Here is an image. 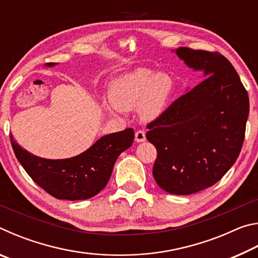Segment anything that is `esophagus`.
Here are the masks:
<instances>
[{
    "mask_svg": "<svg viewBox=\"0 0 258 258\" xmlns=\"http://www.w3.org/2000/svg\"><path fill=\"white\" fill-rule=\"evenodd\" d=\"M135 141L139 142V143L146 141V133H145V131L140 130V131H138V132H135Z\"/></svg>",
    "mask_w": 258,
    "mask_h": 258,
    "instance_id": "1",
    "label": "esophagus"
}]
</instances>
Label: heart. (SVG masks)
Returning <instances> with one entry per match:
<instances>
[{
	"label": "heart",
	"instance_id": "heart-1",
	"mask_svg": "<svg viewBox=\"0 0 258 258\" xmlns=\"http://www.w3.org/2000/svg\"><path fill=\"white\" fill-rule=\"evenodd\" d=\"M173 92V80L165 73L149 69L123 74L109 86L110 103L104 106L107 112L130 111L138 108L140 118L147 123L158 119L165 112Z\"/></svg>",
	"mask_w": 258,
	"mask_h": 258
}]
</instances>
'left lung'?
I'll return each mask as SVG.
<instances>
[{"mask_svg":"<svg viewBox=\"0 0 258 258\" xmlns=\"http://www.w3.org/2000/svg\"><path fill=\"white\" fill-rule=\"evenodd\" d=\"M173 52L205 80L148 124L147 140L157 149V184L183 196L214 185L232 167L241 151L249 99L224 55L189 47Z\"/></svg>","mask_w":258,"mask_h":258,"instance_id":"1","label":"left lung"}]
</instances>
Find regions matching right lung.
Masks as SVG:
<instances>
[{
	"label": "right lung",
	"mask_w": 258,
	"mask_h": 258,
	"mask_svg": "<svg viewBox=\"0 0 258 258\" xmlns=\"http://www.w3.org/2000/svg\"><path fill=\"white\" fill-rule=\"evenodd\" d=\"M10 139L17 159L36 184L56 199L74 202L94 197L107 185L118 156L132 146L134 131L104 135L84 152L67 159L41 158L23 149L12 135Z\"/></svg>",
	"instance_id": "add662e5"
}]
</instances>
